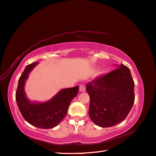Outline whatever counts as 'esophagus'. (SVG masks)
Masks as SVG:
<instances>
[{
	"instance_id": "1",
	"label": "esophagus",
	"mask_w": 156,
	"mask_h": 156,
	"mask_svg": "<svg viewBox=\"0 0 156 156\" xmlns=\"http://www.w3.org/2000/svg\"><path fill=\"white\" fill-rule=\"evenodd\" d=\"M79 90H80V91H85V90H86V88H85V87L83 85H80Z\"/></svg>"
}]
</instances>
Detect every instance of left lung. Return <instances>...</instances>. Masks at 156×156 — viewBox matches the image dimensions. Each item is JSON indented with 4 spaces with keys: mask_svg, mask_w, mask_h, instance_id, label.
<instances>
[{
    "mask_svg": "<svg viewBox=\"0 0 156 156\" xmlns=\"http://www.w3.org/2000/svg\"><path fill=\"white\" fill-rule=\"evenodd\" d=\"M87 83L90 98L89 115L98 126L117 125L125 119L135 101L134 81L130 69L123 65Z\"/></svg>",
    "mask_w": 156,
    "mask_h": 156,
    "instance_id": "8db88e82",
    "label": "left lung"
}]
</instances>
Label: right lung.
Here are the masks:
<instances>
[{"instance_id":"add662e5","label":"right lung","mask_w":156,"mask_h":156,"mask_svg":"<svg viewBox=\"0 0 156 156\" xmlns=\"http://www.w3.org/2000/svg\"><path fill=\"white\" fill-rule=\"evenodd\" d=\"M37 64L32 63L25 68L19 79L16 101L20 112L27 122L37 128L49 129L58 126L65 117L71 101L77 95L79 87L62 89L46 102H31L26 97L24 86L29 73Z\"/></svg>"}]
</instances>
